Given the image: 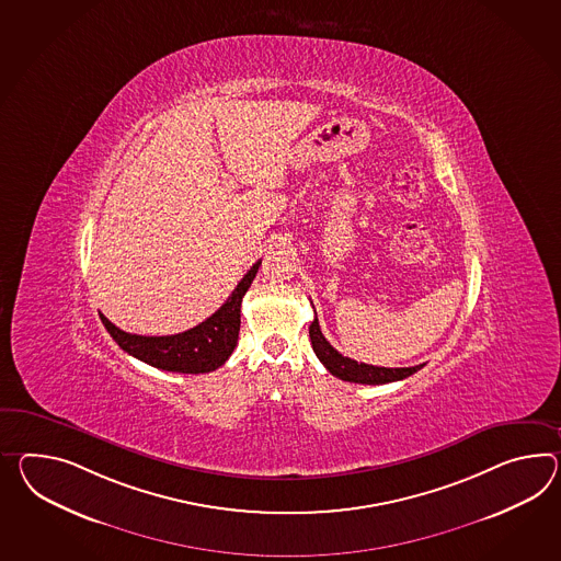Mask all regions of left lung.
Wrapping results in <instances>:
<instances>
[{"instance_id":"1","label":"left lung","mask_w":561,"mask_h":561,"mask_svg":"<svg viewBox=\"0 0 561 561\" xmlns=\"http://www.w3.org/2000/svg\"><path fill=\"white\" fill-rule=\"evenodd\" d=\"M310 341H312V348H314L316 356L320 358V363L327 369L339 377L342 381L363 382V385H382V382L401 381L405 377H410L413 373L422 369L424 365H415V367H401V369H387V367H375V365H367V363H356L348 356L341 355L332 344H330L320 324L318 318L312 320L310 324Z\"/></svg>"}]
</instances>
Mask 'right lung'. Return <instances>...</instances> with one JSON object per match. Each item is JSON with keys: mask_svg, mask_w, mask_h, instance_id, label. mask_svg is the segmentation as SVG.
Here are the masks:
<instances>
[{"mask_svg": "<svg viewBox=\"0 0 561 561\" xmlns=\"http://www.w3.org/2000/svg\"><path fill=\"white\" fill-rule=\"evenodd\" d=\"M261 261H257L237 284L229 300L219 310L198 327L172 334V336H139L117 329L103 314L101 322L111 334V339L124 348L127 355L136 356L151 367L172 373H210L225 365L231 356L241 327V301L251 282L255 279Z\"/></svg>", "mask_w": 561, "mask_h": 561, "instance_id": "add662e5", "label": "right lung"}]
</instances>
